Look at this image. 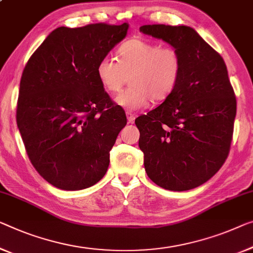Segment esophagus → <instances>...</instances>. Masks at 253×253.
I'll return each mask as SVG.
<instances>
[{"instance_id": "esophagus-1", "label": "esophagus", "mask_w": 253, "mask_h": 253, "mask_svg": "<svg viewBox=\"0 0 253 253\" xmlns=\"http://www.w3.org/2000/svg\"><path fill=\"white\" fill-rule=\"evenodd\" d=\"M126 114H127V120H128V123L133 124V123L135 122V118H136V116H135V115L133 114V112H129V111H127Z\"/></svg>"}]
</instances>
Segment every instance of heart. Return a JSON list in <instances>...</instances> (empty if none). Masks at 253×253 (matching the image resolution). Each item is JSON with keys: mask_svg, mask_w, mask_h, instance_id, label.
<instances>
[{"mask_svg": "<svg viewBox=\"0 0 253 253\" xmlns=\"http://www.w3.org/2000/svg\"><path fill=\"white\" fill-rule=\"evenodd\" d=\"M183 58L174 46H159L141 37H131L120 45L118 60L105 55L96 66L102 87L119 93L129 78L130 87L117 97L127 110H138L150 100L160 102L171 95L178 84Z\"/></svg>", "mask_w": 253, "mask_h": 253, "instance_id": "1", "label": "heart"}]
</instances>
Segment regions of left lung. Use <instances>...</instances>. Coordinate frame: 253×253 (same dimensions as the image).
<instances>
[{"instance_id": "1", "label": "left lung", "mask_w": 253, "mask_h": 253, "mask_svg": "<svg viewBox=\"0 0 253 253\" xmlns=\"http://www.w3.org/2000/svg\"><path fill=\"white\" fill-rule=\"evenodd\" d=\"M142 33L180 52L183 69L171 95L135 119L150 179L187 191L209 180L227 159L236 97L224 59L187 26L145 25Z\"/></svg>"}]
</instances>
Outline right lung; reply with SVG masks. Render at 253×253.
Here are the masks:
<instances>
[{"label":"right lung","mask_w":253,"mask_h":253,"mask_svg":"<svg viewBox=\"0 0 253 253\" xmlns=\"http://www.w3.org/2000/svg\"><path fill=\"white\" fill-rule=\"evenodd\" d=\"M127 29L104 22L59 27L26 63L17 125L30 163L55 187L83 190L108 170L127 118L101 85L96 66Z\"/></svg>","instance_id":"right-lung-1"}]
</instances>
